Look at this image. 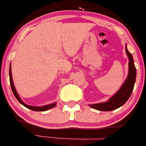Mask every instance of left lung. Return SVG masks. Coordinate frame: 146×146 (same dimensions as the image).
Wrapping results in <instances>:
<instances>
[{
    "label": "left lung",
    "instance_id": "1",
    "mask_svg": "<svg viewBox=\"0 0 146 146\" xmlns=\"http://www.w3.org/2000/svg\"><path fill=\"white\" fill-rule=\"evenodd\" d=\"M125 48H126V53L127 54L129 61V73H128L127 78L123 82V85L119 88V90L107 102L89 104L90 107H92V109L104 111L117 110V109L121 107L122 105H123L126 103V102L129 100V98H130L132 91L133 90L134 84L136 82V69L135 67L133 56L128 51L126 45Z\"/></svg>",
    "mask_w": 146,
    "mask_h": 146
}]
</instances>
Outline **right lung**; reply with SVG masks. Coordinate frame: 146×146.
Returning a JSON list of instances; mask_svg holds the SVG:
<instances>
[{
  "label": "right lung",
  "instance_id": "right-lung-1",
  "mask_svg": "<svg viewBox=\"0 0 146 146\" xmlns=\"http://www.w3.org/2000/svg\"><path fill=\"white\" fill-rule=\"evenodd\" d=\"M9 76H10V86H11V89L12 91H13V94H14L15 97L16 98V99L18 100L20 104H23V106H25L27 108L29 109V110H32V111H47V110H50L51 108H54V107H56V102H54L52 104H47V105H44V106H40V107H35V106H32V105H28V104H25L24 102H23L21 99H20V96L17 94V90L15 89V87L14 83H13V76H12V72H11V64L10 65V68H9Z\"/></svg>",
  "mask_w": 146,
  "mask_h": 146
}]
</instances>
